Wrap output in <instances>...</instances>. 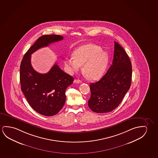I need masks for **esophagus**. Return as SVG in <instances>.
Segmentation results:
<instances>
[{"label": "esophagus", "mask_w": 158, "mask_h": 158, "mask_svg": "<svg viewBox=\"0 0 158 158\" xmlns=\"http://www.w3.org/2000/svg\"><path fill=\"white\" fill-rule=\"evenodd\" d=\"M73 82L76 83H82V81H81L80 80H75Z\"/></svg>", "instance_id": "obj_1"}]
</instances>
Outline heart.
Wrapping results in <instances>:
<instances>
[{"label":"heart","instance_id":"1","mask_svg":"<svg viewBox=\"0 0 158 158\" xmlns=\"http://www.w3.org/2000/svg\"><path fill=\"white\" fill-rule=\"evenodd\" d=\"M101 47L93 44L82 45L73 52V57L66 58L64 63L69 73H73L83 66V72L90 80L101 77L105 70L108 56Z\"/></svg>","mask_w":158,"mask_h":158}]
</instances>
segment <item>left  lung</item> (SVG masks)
<instances>
[{
    "label": "left lung",
    "mask_w": 158,
    "mask_h": 158,
    "mask_svg": "<svg viewBox=\"0 0 158 158\" xmlns=\"http://www.w3.org/2000/svg\"><path fill=\"white\" fill-rule=\"evenodd\" d=\"M132 78V65L125 50L114 41L112 64L99 81L90 83L91 96L88 105L96 113L114 110L129 89Z\"/></svg>",
    "instance_id": "8db88e82"
}]
</instances>
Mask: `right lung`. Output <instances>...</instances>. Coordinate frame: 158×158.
Returning <instances> with one entry per match:
<instances>
[{
  "label": "right lung",
  "instance_id": "obj_1",
  "mask_svg": "<svg viewBox=\"0 0 158 158\" xmlns=\"http://www.w3.org/2000/svg\"><path fill=\"white\" fill-rule=\"evenodd\" d=\"M63 39L57 35H44L36 41L24 56L20 66L19 78L22 92L31 107L38 113L52 116L63 108L65 91L73 83V78L55 64L47 73L36 72L31 64V54L40 48Z\"/></svg>",
  "mask_w": 158,
  "mask_h": 158
}]
</instances>
